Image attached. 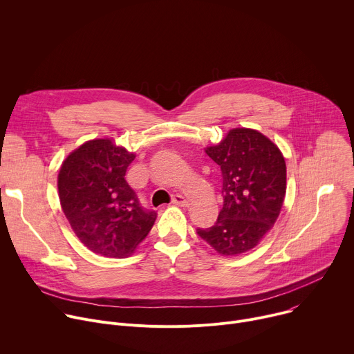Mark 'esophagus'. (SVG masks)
Instances as JSON below:
<instances>
[{
  "instance_id": "obj_1",
  "label": "esophagus",
  "mask_w": 354,
  "mask_h": 354,
  "mask_svg": "<svg viewBox=\"0 0 354 354\" xmlns=\"http://www.w3.org/2000/svg\"><path fill=\"white\" fill-rule=\"evenodd\" d=\"M173 204H174V205H178V207H187V205H188V201L183 197V195L176 194L174 197H173Z\"/></svg>"
}]
</instances>
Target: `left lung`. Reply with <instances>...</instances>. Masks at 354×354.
Masks as SVG:
<instances>
[{
    "label": "left lung",
    "mask_w": 354,
    "mask_h": 354,
    "mask_svg": "<svg viewBox=\"0 0 354 354\" xmlns=\"http://www.w3.org/2000/svg\"><path fill=\"white\" fill-rule=\"evenodd\" d=\"M207 154L221 167L223 204L216 222L198 236L223 256L253 249L277 221L287 189L280 149L254 129L229 131Z\"/></svg>",
    "instance_id": "1"
}]
</instances>
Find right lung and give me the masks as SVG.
<instances>
[{
	"label": "right lung",
	"instance_id": "right-lung-1",
	"mask_svg": "<svg viewBox=\"0 0 354 354\" xmlns=\"http://www.w3.org/2000/svg\"><path fill=\"white\" fill-rule=\"evenodd\" d=\"M133 159L111 139H94L71 151L59 171L62 209L77 238L97 254L128 257L156 221L125 180Z\"/></svg>",
	"mask_w": 354,
	"mask_h": 354
}]
</instances>
